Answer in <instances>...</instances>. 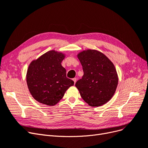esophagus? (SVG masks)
<instances>
[{
	"mask_svg": "<svg viewBox=\"0 0 148 148\" xmlns=\"http://www.w3.org/2000/svg\"><path fill=\"white\" fill-rule=\"evenodd\" d=\"M73 80L74 81V84H75V82H76V81H77V79H76V78H74V79H73Z\"/></svg>",
	"mask_w": 148,
	"mask_h": 148,
	"instance_id": "esophagus-1",
	"label": "esophagus"
}]
</instances>
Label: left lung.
Instances as JSON below:
<instances>
[{
  "label": "left lung",
  "instance_id": "1",
  "mask_svg": "<svg viewBox=\"0 0 148 148\" xmlns=\"http://www.w3.org/2000/svg\"><path fill=\"white\" fill-rule=\"evenodd\" d=\"M77 57L84 73L75 83L82 98L91 107L105 104L112 99L118 83L113 63L102 52L91 49L80 52Z\"/></svg>",
  "mask_w": 148,
  "mask_h": 148
}]
</instances>
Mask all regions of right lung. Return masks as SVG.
<instances>
[{
    "instance_id": "add662e5",
    "label": "right lung",
    "mask_w": 148,
    "mask_h": 148,
    "mask_svg": "<svg viewBox=\"0 0 148 148\" xmlns=\"http://www.w3.org/2000/svg\"><path fill=\"white\" fill-rule=\"evenodd\" d=\"M64 57L62 52L50 51L30 63L27 84L38 102L49 106L56 105L66 91L74 85V81L66 77V71L61 64Z\"/></svg>"
}]
</instances>
